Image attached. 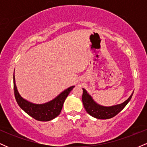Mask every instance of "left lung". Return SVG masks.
<instances>
[{
	"mask_svg": "<svg viewBox=\"0 0 147 147\" xmlns=\"http://www.w3.org/2000/svg\"><path fill=\"white\" fill-rule=\"evenodd\" d=\"M83 89L82 102L86 111L92 117L100 119H110L117 115L129 102L133 94V92H132L129 98L122 104L111 106H104L95 102V100L92 99L91 95H89L86 89Z\"/></svg>",
	"mask_w": 147,
	"mask_h": 147,
	"instance_id": "left-lung-1",
	"label": "left lung"
}]
</instances>
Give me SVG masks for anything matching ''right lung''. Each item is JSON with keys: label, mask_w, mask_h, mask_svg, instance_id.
Masks as SVG:
<instances>
[{"label": "right lung", "mask_w": 147, "mask_h": 147, "mask_svg": "<svg viewBox=\"0 0 147 147\" xmlns=\"http://www.w3.org/2000/svg\"><path fill=\"white\" fill-rule=\"evenodd\" d=\"M14 90L16 102L20 108L34 119L41 122H48L55 119L61 111L63 103L75 86L68 88L55 99L44 104H34L21 97L17 90L14 72Z\"/></svg>", "instance_id": "right-lung-1"}]
</instances>
